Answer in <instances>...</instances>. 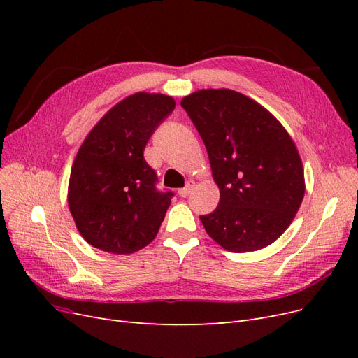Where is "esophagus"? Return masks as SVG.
<instances>
[{
	"label": "esophagus",
	"mask_w": 358,
	"mask_h": 358,
	"mask_svg": "<svg viewBox=\"0 0 358 358\" xmlns=\"http://www.w3.org/2000/svg\"><path fill=\"white\" fill-rule=\"evenodd\" d=\"M192 183H188V185L185 187V188H180L179 189V196L180 197H188L189 196V194H191V191H192Z\"/></svg>",
	"instance_id": "34e87169"
}]
</instances>
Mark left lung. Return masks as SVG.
<instances>
[{"mask_svg": "<svg viewBox=\"0 0 358 358\" xmlns=\"http://www.w3.org/2000/svg\"><path fill=\"white\" fill-rule=\"evenodd\" d=\"M180 106L203 138L220 187L218 208L200 216L206 231L230 252L273 243L305 196L301 159L285 128L231 90H201Z\"/></svg>", "mask_w": 358, "mask_h": 358, "instance_id": "obj_1", "label": "left lung"}]
</instances>
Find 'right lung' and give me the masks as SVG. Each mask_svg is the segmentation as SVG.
<instances>
[{
	"label": "right lung",
	"mask_w": 358,
	"mask_h": 358,
	"mask_svg": "<svg viewBox=\"0 0 358 358\" xmlns=\"http://www.w3.org/2000/svg\"><path fill=\"white\" fill-rule=\"evenodd\" d=\"M175 106L171 96L137 92L86 136L71 167L69 208L94 248L133 254L155 239L173 192L157 189V173L143 150Z\"/></svg>",
	"instance_id": "1"
}]
</instances>
